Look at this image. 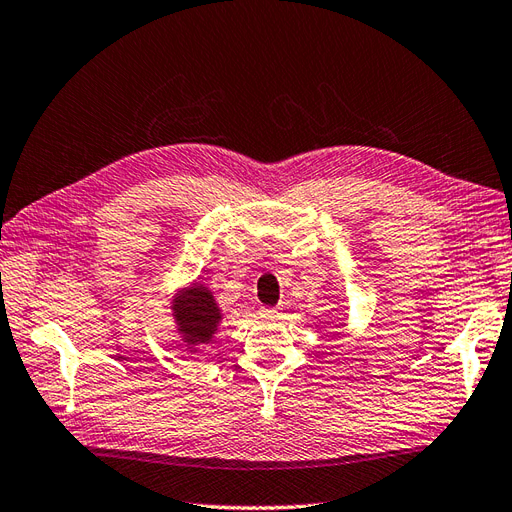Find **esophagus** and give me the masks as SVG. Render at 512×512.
<instances>
[{
    "label": "esophagus",
    "mask_w": 512,
    "mask_h": 512,
    "mask_svg": "<svg viewBox=\"0 0 512 512\" xmlns=\"http://www.w3.org/2000/svg\"><path fill=\"white\" fill-rule=\"evenodd\" d=\"M259 315L264 317L266 321H274V319L281 317V309H266V306H264V309L259 311Z\"/></svg>",
    "instance_id": "1"
}]
</instances>
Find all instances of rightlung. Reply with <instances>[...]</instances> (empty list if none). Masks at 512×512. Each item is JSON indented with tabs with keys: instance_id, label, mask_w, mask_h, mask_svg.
<instances>
[{
	"instance_id": "right-lung-1",
	"label": "right lung",
	"mask_w": 512,
	"mask_h": 512,
	"mask_svg": "<svg viewBox=\"0 0 512 512\" xmlns=\"http://www.w3.org/2000/svg\"><path fill=\"white\" fill-rule=\"evenodd\" d=\"M171 317L175 332L188 352L197 354L201 347L214 341V334L221 328L225 313L216 302L212 289L203 283H191L175 291L171 300Z\"/></svg>"
}]
</instances>
